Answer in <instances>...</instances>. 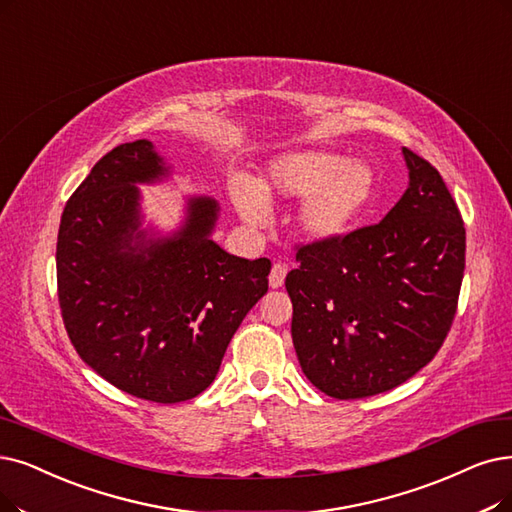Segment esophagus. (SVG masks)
Segmentation results:
<instances>
[{"label":"esophagus","instance_id":"1","mask_svg":"<svg viewBox=\"0 0 512 512\" xmlns=\"http://www.w3.org/2000/svg\"><path fill=\"white\" fill-rule=\"evenodd\" d=\"M285 275H288V264H281V262L273 264L271 275H269V285H271V288H281L283 281H285Z\"/></svg>","mask_w":512,"mask_h":512}]
</instances>
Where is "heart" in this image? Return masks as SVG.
<instances>
[{
    "instance_id": "b5f03b06",
    "label": "heart",
    "mask_w": 512,
    "mask_h": 512,
    "mask_svg": "<svg viewBox=\"0 0 512 512\" xmlns=\"http://www.w3.org/2000/svg\"><path fill=\"white\" fill-rule=\"evenodd\" d=\"M376 187V170L365 159H346L325 149L281 153L254 182L235 178L231 197L243 220L262 227L269 220L264 199H304L300 231L313 241H334L349 233L367 208Z\"/></svg>"
}]
</instances>
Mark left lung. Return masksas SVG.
<instances>
[{"label": "left lung", "instance_id": "8db88e82", "mask_svg": "<svg viewBox=\"0 0 512 512\" xmlns=\"http://www.w3.org/2000/svg\"><path fill=\"white\" fill-rule=\"evenodd\" d=\"M410 170L378 224L296 252L285 277L304 376L334 399L372 397L410 380L452 327L466 231L441 174L403 147Z\"/></svg>", "mask_w": 512, "mask_h": 512}]
</instances>
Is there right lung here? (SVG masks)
Segmentation results:
<instances>
[{
    "label": "right lung",
    "mask_w": 512,
    "mask_h": 512,
    "mask_svg": "<svg viewBox=\"0 0 512 512\" xmlns=\"http://www.w3.org/2000/svg\"><path fill=\"white\" fill-rule=\"evenodd\" d=\"M170 176L153 142L102 157L67 201L56 243L58 302L77 355L119 391L155 403L197 397L267 294L271 260L212 239L220 208L199 195L170 235L142 227L140 189Z\"/></svg>",
    "instance_id": "1"
}]
</instances>
